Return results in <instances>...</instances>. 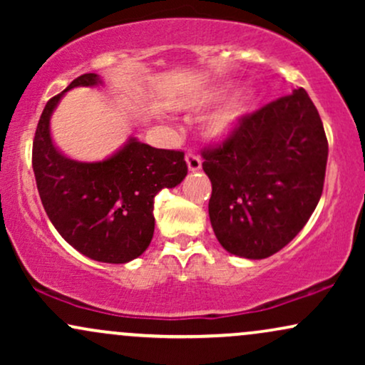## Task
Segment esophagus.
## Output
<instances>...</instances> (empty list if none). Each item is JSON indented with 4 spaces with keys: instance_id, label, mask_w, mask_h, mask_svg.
<instances>
[{
    "instance_id": "34e87169",
    "label": "esophagus",
    "mask_w": 365,
    "mask_h": 365,
    "mask_svg": "<svg viewBox=\"0 0 365 365\" xmlns=\"http://www.w3.org/2000/svg\"><path fill=\"white\" fill-rule=\"evenodd\" d=\"M185 161H187V166L190 171H199L200 166H202V161H200V158L197 156L195 153H192V150H188L187 156H185Z\"/></svg>"
}]
</instances>
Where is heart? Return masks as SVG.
Instances as JSON below:
<instances>
[{"instance_id":"b5f03b06","label":"heart","mask_w":365,"mask_h":365,"mask_svg":"<svg viewBox=\"0 0 365 365\" xmlns=\"http://www.w3.org/2000/svg\"><path fill=\"white\" fill-rule=\"evenodd\" d=\"M228 91V83H220V86L209 87L207 91L200 92L195 99L188 103L190 110H202V108L211 106L225 98ZM255 101V94L250 87L237 91L232 98L226 101L223 106L217 110L204 125V132L207 137L215 140L228 139L235 130L240 127V123L252 110Z\"/></svg>"}]
</instances>
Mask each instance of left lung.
Wrapping results in <instances>:
<instances>
[{
	"mask_svg": "<svg viewBox=\"0 0 365 365\" xmlns=\"http://www.w3.org/2000/svg\"><path fill=\"white\" fill-rule=\"evenodd\" d=\"M202 158L217 242L238 257L266 259L290 244L319 202L328 139L309 94L297 89L247 115Z\"/></svg>",
	"mask_w": 365,
	"mask_h": 365,
	"instance_id": "left-lung-1",
	"label": "left lung"
}]
</instances>
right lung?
Here are the masks:
<instances>
[{
    "instance_id": "add662e5",
    "label": "right lung",
    "mask_w": 365,
    "mask_h": 365,
    "mask_svg": "<svg viewBox=\"0 0 365 365\" xmlns=\"http://www.w3.org/2000/svg\"><path fill=\"white\" fill-rule=\"evenodd\" d=\"M103 83L83 73L46 104L32 144V168L46 215L73 249L99 262L125 264L154 235V197L187 175L182 150L156 149L132 137L104 161L82 163L54 148L49 120L66 91Z\"/></svg>"
}]
</instances>
